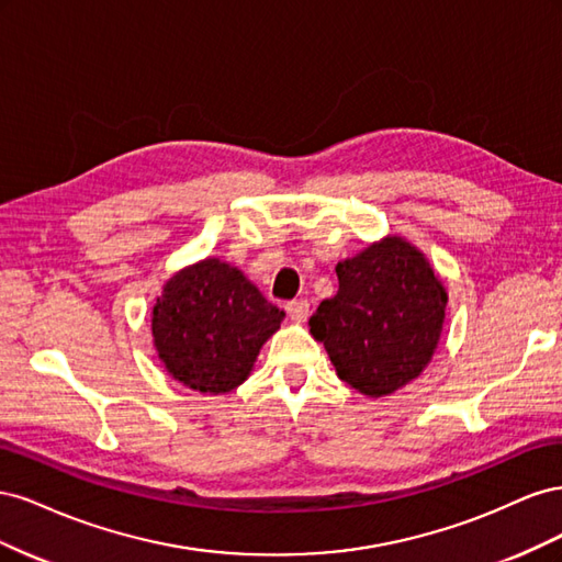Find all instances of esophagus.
I'll return each instance as SVG.
<instances>
[{
	"label": "esophagus",
	"mask_w": 562,
	"mask_h": 562,
	"mask_svg": "<svg viewBox=\"0 0 562 562\" xmlns=\"http://www.w3.org/2000/svg\"><path fill=\"white\" fill-rule=\"evenodd\" d=\"M285 312H288V316H291L293 321H307V316H310V302L307 300H291V302H285Z\"/></svg>",
	"instance_id": "obj_1"
}]
</instances>
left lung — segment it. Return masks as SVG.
Here are the masks:
<instances>
[{
	"instance_id": "obj_1",
	"label": "left lung",
	"mask_w": 562,
	"mask_h": 562,
	"mask_svg": "<svg viewBox=\"0 0 562 562\" xmlns=\"http://www.w3.org/2000/svg\"><path fill=\"white\" fill-rule=\"evenodd\" d=\"M339 291L310 318L337 378L370 398L394 394L431 361L446 318V288L398 236L335 267Z\"/></svg>"
}]
</instances>
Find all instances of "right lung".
I'll return each instance as SVG.
<instances>
[{"instance_id":"obj_1","label":"right lung","mask_w":562,"mask_h":562,"mask_svg":"<svg viewBox=\"0 0 562 562\" xmlns=\"http://www.w3.org/2000/svg\"><path fill=\"white\" fill-rule=\"evenodd\" d=\"M283 316L239 269L209 258L164 285L151 310V335L178 382L201 394H225L248 378Z\"/></svg>"}]
</instances>
